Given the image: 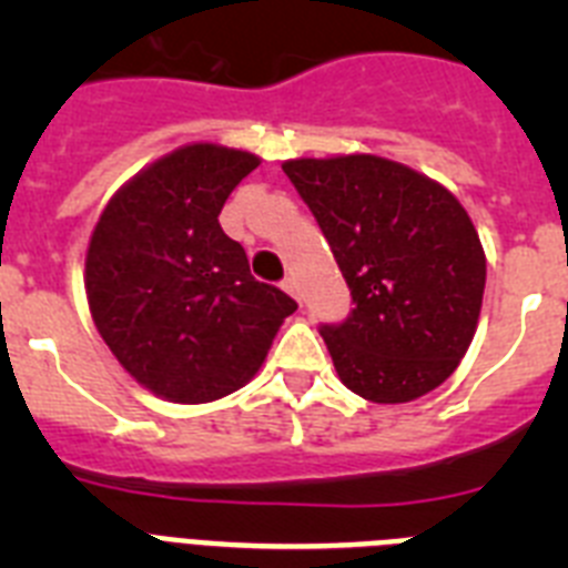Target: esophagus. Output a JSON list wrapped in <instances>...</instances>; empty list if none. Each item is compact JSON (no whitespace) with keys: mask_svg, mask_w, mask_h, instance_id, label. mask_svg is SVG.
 <instances>
[{"mask_svg":"<svg viewBox=\"0 0 568 568\" xmlns=\"http://www.w3.org/2000/svg\"><path fill=\"white\" fill-rule=\"evenodd\" d=\"M284 290H287V293L301 304V287H298V278H295V275H287V278H284Z\"/></svg>","mask_w":568,"mask_h":568,"instance_id":"34e87169","label":"esophagus"}]
</instances>
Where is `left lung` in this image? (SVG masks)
<instances>
[{
  "mask_svg": "<svg viewBox=\"0 0 568 568\" xmlns=\"http://www.w3.org/2000/svg\"><path fill=\"white\" fill-rule=\"evenodd\" d=\"M329 241L353 315L321 338L346 389L409 404L458 369L478 329L486 255L444 184L373 153L281 164Z\"/></svg>",
  "mask_w": 568,
  "mask_h": 568,
  "instance_id": "obj_1",
  "label": "left lung"
}]
</instances>
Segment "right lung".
Returning a JSON list of instances; mask_svg holds the SVG:
<instances>
[{
    "instance_id": "right-lung-1",
    "label": "right lung",
    "mask_w": 568,
    "mask_h": 568,
    "mask_svg": "<svg viewBox=\"0 0 568 568\" xmlns=\"http://www.w3.org/2000/svg\"><path fill=\"white\" fill-rule=\"evenodd\" d=\"M261 159L193 142L110 195L90 233L84 293L99 335L144 389L210 404L255 378L295 304L250 275L219 224L227 195Z\"/></svg>"
}]
</instances>
